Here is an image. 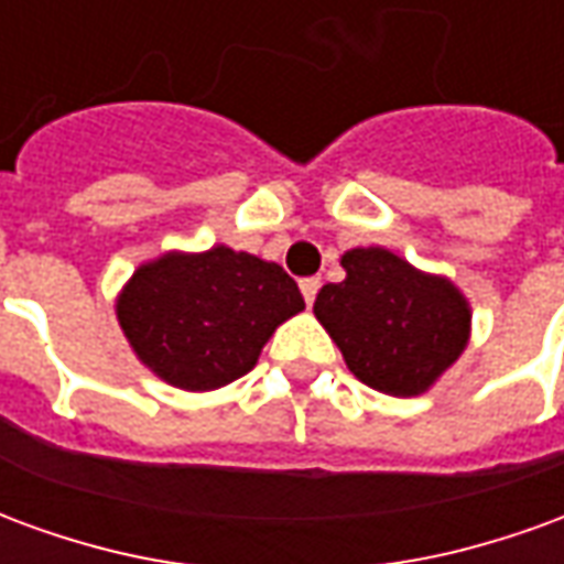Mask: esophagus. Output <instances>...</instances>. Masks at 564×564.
I'll return each instance as SVG.
<instances>
[{"instance_id":"34e87169","label":"esophagus","mask_w":564,"mask_h":564,"mask_svg":"<svg viewBox=\"0 0 564 564\" xmlns=\"http://www.w3.org/2000/svg\"><path fill=\"white\" fill-rule=\"evenodd\" d=\"M299 286H302V295H305L307 305H314V299H317L319 293V278H305Z\"/></svg>"}]
</instances>
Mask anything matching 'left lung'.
<instances>
[{"label": "left lung", "instance_id": "8db88e82", "mask_svg": "<svg viewBox=\"0 0 564 564\" xmlns=\"http://www.w3.org/2000/svg\"><path fill=\"white\" fill-rule=\"evenodd\" d=\"M341 269L347 278L319 290L314 314L347 368L395 399L432 390L471 338L465 293L387 247H354Z\"/></svg>", "mask_w": 564, "mask_h": 564}]
</instances>
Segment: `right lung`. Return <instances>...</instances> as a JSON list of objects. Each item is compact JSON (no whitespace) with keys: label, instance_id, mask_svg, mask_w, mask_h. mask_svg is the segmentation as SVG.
I'll list each match as a JSON object with an SVG mask.
<instances>
[{"label":"right lung","instance_id":"1","mask_svg":"<svg viewBox=\"0 0 564 564\" xmlns=\"http://www.w3.org/2000/svg\"><path fill=\"white\" fill-rule=\"evenodd\" d=\"M132 354L169 387L210 392L257 366L274 329L305 311L278 262L217 245L141 262L115 302Z\"/></svg>","mask_w":564,"mask_h":564}]
</instances>
